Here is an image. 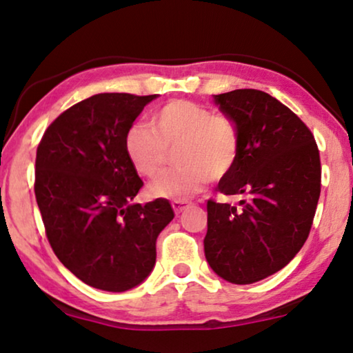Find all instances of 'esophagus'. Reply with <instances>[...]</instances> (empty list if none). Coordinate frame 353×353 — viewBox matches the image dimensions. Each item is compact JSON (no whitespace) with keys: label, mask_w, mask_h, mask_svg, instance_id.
Listing matches in <instances>:
<instances>
[{"label":"esophagus","mask_w":353,"mask_h":353,"mask_svg":"<svg viewBox=\"0 0 353 353\" xmlns=\"http://www.w3.org/2000/svg\"><path fill=\"white\" fill-rule=\"evenodd\" d=\"M172 207H173V210H175L176 214H180L185 210H188V208L191 207V203L186 202V201H175V202H172Z\"/></svg>","instance_id":"esophagus-1"}]
</instances>
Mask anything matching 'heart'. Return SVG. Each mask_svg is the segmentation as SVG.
I'll return each mask as SVG.
<instances>
[{
    "label": "heart",
    "mask_w": 353,
    "mask_h": 353,
    "mask_svg": "<svg viewBox=\"0 0 353 353\" xmlns=\"http://www.w3.org/2000/svg\"><path fill=\"white\" fill-rule=\"evenodd\" d=\"M176 151L181 168L151 183L152 197L186 201L202 191L208 176L231 170L239 154V132L232 119L191 100H172L152 116V127L137 122L125 135V150L137 172L152 178L164 170L168 151Z\"/></svg>",
    "instance_id": "obj_1"
}]
</instances>
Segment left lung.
<instances>
[{
  "mask_svg": "<svg viewBox=\"0 0 353 353\" xmlns=\"http://www.w3.org/2000/svg\"><path fill=\"white\" fill-rule=\"evenodd\" d=\"M239 132L236 164L216 191L239 205L207 202V263L226 282L248 285L283 269L310 232L320 197V154L312 132L263 90L213 95Z\"/></svg>",
  "mask_w": 353,
  "mask_h": 353,
  "instance_id": "1",
  "label": "left lung"
}]
</instances>
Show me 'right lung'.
Wrapping results in <instances>:
<instances>
[{
  "label": "right lung",
  "instance_id": "obj_1",
  "mask_svg": "<svg viewBox=\"0 0 353 353\" xmlns=\"http://www.w3.org/2000/svg\"><path fill=\"white\" fill-rule=\"evenodd\" d=\"M159 95L97 94L63 111L37 151L34 196L55 256L89 287L121 293L156 264L175 213L167 199L134 203L143 186L125 135Z\"/></svg>",
  "mask_w": 353,
  "mask_h": 353
}]
</instances>
